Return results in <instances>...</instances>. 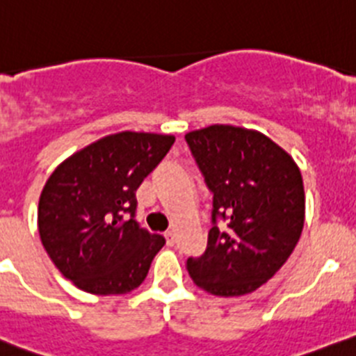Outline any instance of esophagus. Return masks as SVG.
<instances>
[{
    "label": "esophagus",
    "mask_w": 356,
    "mask_h": 356,
    "mask_svg": "<svg viewBox=\"0 0 356 356\" xmlns=\"http://www.w3.org/2000/svg\"><path fill=\"white\" fill-rule=\"evenodd\" d=\"M164 238H165V243H168L169 246H172L176 243V234L172 231H168L164 232Z\"/></svg>",
    "instance_id": "obj_1"
}]
</instances>
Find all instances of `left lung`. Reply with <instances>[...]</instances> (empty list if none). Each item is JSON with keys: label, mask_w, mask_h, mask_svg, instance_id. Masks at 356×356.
Instances as JSON below:
<instances>
[{"label": "left lung", "mask_w": 356, "mask_h": 356, "mask_svg": "<svg viewBox=\"0 0 356 356\" xmlns=\"http://www.w3.org/2000/svg\"><path fill=\"white\" fill-rule=\"evenodd\" d=\"M185 140L213 192L208 245L187 260L192 282L216 297L255 292L282 269L302 232L299 165L269 136L238 125H208Z\"/></svg>", "instance_id": "obj_1"}]
</instances>
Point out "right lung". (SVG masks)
Returning a JSON list of instances; mask_svg holds the SVG:
<instances>
[{
	"mask_svg": "<svg viewBox=\"0 0 356 356\" xmlns=\"http://www.w3.org/2000/svg\"><path fill=\"white\" fill-rule=\"evenodd\" d=\"M172 143V134H108L64 159L49 176L38 202L40 239L76 289L122 296L145 282L164 238L133 218L136 191ZM124 212L131 218L122 222Z\"/></svg>",
	"mask_w": 356,
	"mask_h": 356,
	"instance_id": "right-lung-1",
	"label": "right lung"
}]
</instances>
